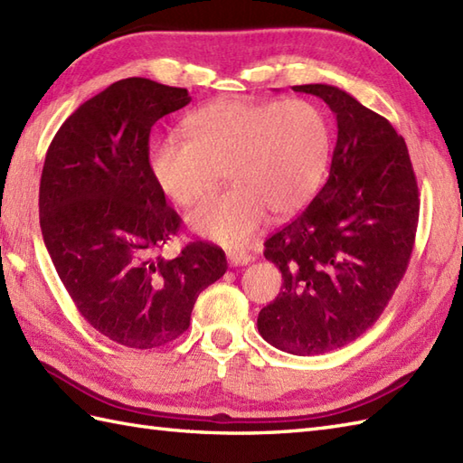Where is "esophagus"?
I'll use <instances>...</instances> for the list:
<instances>
[{"instance_id":"1","label":"esophagus","mask_w":463,"mask_h":463,"mask_svg":"<svg viewBox=\"0 0 463 463\" xmlns=\"http://www.w3.org/2000/svg\"><path fill=\"white\" fill-rule=\"evenodd\" d=\"M226 259H229L231 267H244V264H249V262L254 260L252 254L242 252V250H229V252H226Z\"/></svg>"}]
</instances>
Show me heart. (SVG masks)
I'll list each match as a JSON object with an SVG mask.
<instances>
[{"instance_id":"1","label":"heart","mask_w":463,"mask_h":463,"mask_svg":"<svg viewBox=\"0 0 463 463\" xmlns=\"http://www.w3.org/2000/svg\"><path fill=\"white\" fill-rule=\"evenodd\" d=\"M186 137H166L149 151L156 186L181 206L209 194L226 171L234 186L189 214L191 229L224 247H244L267 211L287 216L318 191L330 156V127L317 105L214 101L183 123Z\"/></svg>"}]
</instances>
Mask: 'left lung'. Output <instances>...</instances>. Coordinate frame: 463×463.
Returning a JSON list of instances; mask_svg holds the SVG:
<instances>
[{
    "label": "left lung",
    "instance_id": "left-lung-1",
    "mask_svg": "<svg viewBox=\"0 0 463 463\" xmlns=\"http://www.w3.org/2000/svg\"><path fill=\"white\" fill-rule=\"evenodd\" d=\"M336 115L338 137L322 191L264 242L282 272L259 312L260 336L294 356L356 340L380 318L408 269L420 199L406 141L382 115L338 87H292Z\"/></svg>",
    "mask_w": 463,
    "mask_h": 463
}]
</instances>
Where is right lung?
<instances>
[{"label":"right lung","mask_w":463,"mask_h":463,"mask_svg":"<svg viewBox=\"0 0 463 463\" xmlns=\"http://www.w3.org/2000/svg\"><path fill=\"white\" fill-rule=\"evenodd\" d=\"M189 91L129 77L81 103L49 145L39 224L81 317L127 348L151 350L189 328L199 294L226 272L222 249L194 241L159 250L181 229L146 166L151 127Z\"/></svg>","instance_id":"obj_1"}]
</instances>
